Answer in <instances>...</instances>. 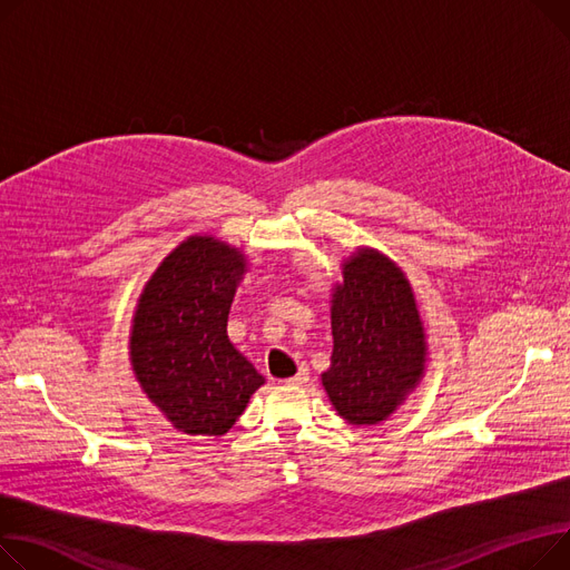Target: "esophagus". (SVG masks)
I'll return each mask as SVG.
<instances>
[{"mask_svg": "<svg viewBox=\"0 0 570 570\" xmlns=\"http://www.w3.org/2000/svg\"><path fill=\"white\" fill-rule=\"evenodd\" d=\"M309 381V368L307 366H299V371L295 373V375H291V377H286V385H305Z\"/></svg>", "mask_w": 570, "mask_h": 570, "instance_id": "obj_1", "label": "esophagus"}]
</instances>
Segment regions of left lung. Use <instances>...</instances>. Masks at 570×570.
<instances>
[{"label": "left lung", "instance_id": "1", "mask_svg": "<svg viewBox=\"0 0 570 570\" xmlns=\"http://www.w3.org/2000/svg\"><path fill=\"white\" fill-rule=\"evenodd\" d=\"M332 297L334 348L323 387L344 420L371 426L422 381L424 325L403 273L373 249L344 265V284Z\"/></svg>", "mask_w": 570, "mask_h": 570}]
</instances>
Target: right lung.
Masks as SVG:
<instances>
[{
	"label": "right lung",
	"instance_id": "obj_1",
	"mask_svg": "<svg viewBox=\"0 0 570 570\" xmlns=\"http://www.w3.org/2000/svg\"><path fill=\"white\" fill-rule=\"evenodd\" d=\"M245 256L206 236L187 238L146 284L132 325L141 390L187 435H224L263 375L234 348L226 321Z\"/></svg>",
	"mask_w": 570,
	"mask_h": 570
}]
</instances>
